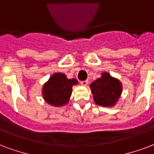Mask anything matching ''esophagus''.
<instances>
[{
    "mask_svg": "<svg viewBox=\"0 0 154 154\" xmlns=\"http://www.w3.org/2000/svg\"><path fill=\"white\" fill-rule=\"evenodd\" d=\"M80 84H81L82 86L86 87L88 84V80H84V81H81L80 82Z\"/></svg>",
    "mask_w": 154,
    "mask_h": 154,
    "instance_id": "esophagus-1",
    "label": "esophagus"
}]
</instances>
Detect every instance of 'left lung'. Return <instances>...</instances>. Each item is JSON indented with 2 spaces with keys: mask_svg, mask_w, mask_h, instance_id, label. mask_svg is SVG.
Wrapping results in <instances>:
<instances>
[{
  "mask_svg": "<svg viewBox=\"0 0 154 154\" xmlns=\"http://www.w3.org/2000/svg\"><path fill=\"white\" fill-rule=\"evenodd\" d=\"M90 88L96 105L103 107H113L121 97L122 84L119 79L104 71L100 78L90 84Z\"/></svg>",
  "mask_w": 154,
  "mask_h": 154,
  "instance_id": "left-lung-1",
  "label": "left lung"
}]
</instances>
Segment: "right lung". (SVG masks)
Returning a JSON list of instances; mask_svg holds the SVG:
<instances>
[{
    "label": "right lung",
    "instance_id": "1",
    "mask_svg": "<svg viewBox=\"0 0 154 154\" xmlns=\"http://www.w3.org/2000/svg\"><path fill=\"white\" fill-rule=\"evenodd\" d=\"M78 84L76 79H67L62 73H54L42 87L43 98L46 103L55 107L67 105L72 93V87Z\"/></svg>",
    "mask_w": 154,
    "mask_h": 154
}]
</instances>
